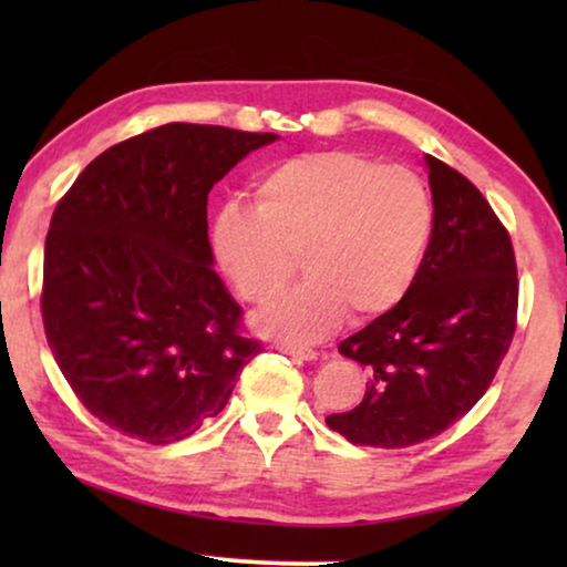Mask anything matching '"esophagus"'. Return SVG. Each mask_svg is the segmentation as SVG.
Masks as SVG:
<instances>
[{
    "mask_svg": "<svg viewBox=\"0 0 567 567\" xmlns=\"http://www.w3.org/2000/svg\"><path fill=\"white\" fill-rule=\"evenodd\" d=\"M276 351H281L286 355H291V359H299V361H312L317 359V351L312 348H299V346H276Z\"/></svg>",
    "mask_w": 567,
    "mask_h": 567,
    "instance_id": "esophagus-1",
    "label": "esophagus"
}]
</instances>
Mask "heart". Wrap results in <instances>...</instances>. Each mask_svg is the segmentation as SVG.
Listing matches in <instances>:
<instances>
[{
    "label": "heart",
    "instance_id": "heart-1",
    "mask_svg": "<svg viewBox=\"0 0 567 567\" xmlns=\"http://www.w3.org/2000/svg\"><path fill=\"white\" fill-rule=\"evenodd\" d=\"M433 221V198L413 169L343 150L312 152L255 177L252 208L224 206L212 250L250 305H268L284 289L301 252L307 278L255 324L286 343H315L348 309L371 320L400 305L429 252Z\"/></svg>",
    "mask_w": 567,
    "mask_h": 567
}]
</instances>
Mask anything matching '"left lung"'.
Returning <instances> with one entry per match:
<instances>
[{
    "instance_id": "left-lung-1",
    "label": "left lung",
    "mask_w": 567,
    "mask_h": 567,
    "mask_svg": "<svg viewBox=\"0 0 567 567\" xmlns=\"http://www.w3.org/2000/svg\"><path fill=\"white\" fill-rule=\"evenodd\" d=\"M433 237L398 307L338 346L367 369L361 402L324 423L351 444L405 449L439 436L483 398L516 330V258L491 204L425 154Z\"/></svg>"
}]
</instances>
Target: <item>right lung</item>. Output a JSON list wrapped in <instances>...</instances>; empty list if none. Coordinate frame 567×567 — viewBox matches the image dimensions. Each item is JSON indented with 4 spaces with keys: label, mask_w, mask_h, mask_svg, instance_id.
Listing matches in <instances>:
<instances>
[{
    "label": "right lung",
    "mask_w": 567,
    "mask_h": 567,
    "mask_svg": "<svg viewBox=\"0 0 567 567\" xmlns=\"http://www.w3.org/2000/svg\"><path fill=\"white\" fill-rule=\"evenodd\" d=\"M276 138L167 123L105 150L59 200L43 252L45 338L111 429L154 446L190 436L260 353L212 268L206 200Z\"/></svg>",
    "instance_id": "obj_1"
}]
</instances>
